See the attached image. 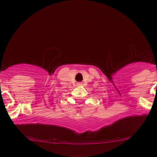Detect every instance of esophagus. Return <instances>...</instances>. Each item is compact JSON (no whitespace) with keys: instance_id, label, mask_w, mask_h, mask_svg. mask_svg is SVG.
Segmentation results:
<instances>
[{"instance_id":"esophagus-1","label":"esophagus","mask_w":157,"mask_h":157,"mask_svg":"<svg viewBox=\"0 0 157 157\" xmlns=\"http://www.w3.org/2000/svg\"><path fill=\"white\" fill-rule=\"evenodd\" d=\"M77 85H82V82H78Z\"/></svg>"}]
</instances>
